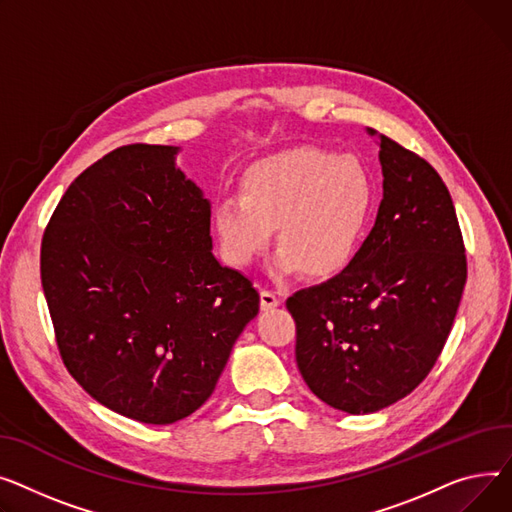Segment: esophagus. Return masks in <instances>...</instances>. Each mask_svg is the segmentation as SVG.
<instances>
[{
	"label": "esophagus",
	"mask_w": 512,
	"mask_h": 512,
	"mask_svg": "<svg viewBox=\"0 0 512 512\" xmlns=\"http://www.w3.org/2000/svg\"><path fill=\"white\" fill-rule=\"evenodd\" d=\"M279 304H281V297L275 291H268V289L260 291V306H262V310H273Z\"/></svg>",
	"instance_id": "1"
}]
</instances>
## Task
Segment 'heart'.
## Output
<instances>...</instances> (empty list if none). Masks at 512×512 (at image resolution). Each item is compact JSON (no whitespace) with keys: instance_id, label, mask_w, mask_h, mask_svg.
Wrapping results in <instances>:
<instances>
[{"instance_id":"b5f03b06","label":"heart","mask_w":512,"mask_h":512,"mask_svg":"<svg viewBox=\"0 0 512 512\" xmlns=\"http://www.w3.org/2000/svg\"><path fill=\"white\" fill-rule=\"evenodd\" d=\"M372 202V179L357 159L291 148L242 173L237 196L213 208V233L229 266L250 268L273 246L277 227L275 277L304 268L312 277H335L362 244Z\"/></svg>"}]
</instances>
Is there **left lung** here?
Listing matches in <instances>:
<instances>
[{
  "instance_id": "left-lung-1",
  "label": "left lung",
  "mask_w": 512,
  "mask_h": 512,
  "mask_svg": "<svg viewBox=\"0 0 512 512\" xmlns=\"http://www.w3.org/2000/svg\"><path fill=\"white\" fill-rule=\"evenodd\" d=\"M382 202L351 264L293 293L295 362L312 393L339 411L374 413L434 368L453 328L467 260L453 198L436 169L376 130Z\"/></svg>"
}]
</instances>
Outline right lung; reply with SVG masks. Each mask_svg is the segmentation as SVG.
Instances as JSON below:
<instances>
[{
  "instance_id": "add662e5",
  "label": "right lung",
  "mask_w": 512,
  "mask_h": 512,
  "mask_svg": "<svg viewBox=\"0 0 512 512\" xmlns=\"http://www.w3.org/2000/svg\"><path fill=\"white\" fill-rule=\"evenodd\" d=\"M179 146L130 144L82 171L41 244V283L64 364L86 393L167 426L213 395L260 308L213 254L210 202Z\"/></svg>"
}]
</instances>
